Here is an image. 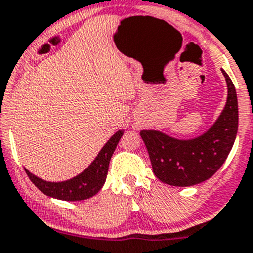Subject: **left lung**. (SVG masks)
Listing matches in <instances>:
<instances>
[{"label": "left lung", "instance_id": "obj_1", "mask_svg": "<svg viewBox=\"0 0 253 253\" xmlns=\"http://www.w3.org/2000/svg\"><path fill=\"white\" fill-rule=\"evenodd\" d=\"M227 86V98L216 121L203 134L192 139H177L160 130H141L152 171L164 183L189 187L209 179L226 160L239 126L236 89L221 69Z\"/></svg>", "mask_w": 253, "mask_h": 253}]
</instances>
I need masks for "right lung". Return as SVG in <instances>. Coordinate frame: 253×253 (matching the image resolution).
I'll list each match as a JSON object with an SVG mask.
<instances>
[{
  "label": "right lung",
  "instance_id": "obj_1",
  "mask_svg": "<svg viewBox=\"0 0 253 253\" xmlns=\"http://www.w3.org/2000/svg\"><path fill=\"white\" fill-rule=\"evenodd\" d=\"M124 129L118 130L114 135H112L111 139L104 144L101 151L96 156V159L88 165L87 169H84L81 173L72 178L66 179L61 182H50L45 179L39 178L36 174L29 172L24 167V171L28 174L29 179L38 187V189L45 196H49L51 198L60 199V201H84L91 197L96 196L99 189L103 187L106 182L107 173H108V167L111 157L118 145L119 140L123 136Z\"/></svg>",
  "mask_w": 253,
  "mask_h": 253
}]
</instances>
